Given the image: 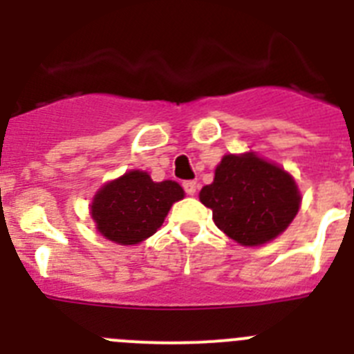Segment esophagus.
Segmentation results:
<instances>
[{
  "mask_svg": "<svg viewBox=\"0 0 354 354\" xmlns=\"http://www.w3.org/2000/svg\"><path fill=\"white\" fill-rule=\"evenodd\" d=\"M183 187H184V192L187 193V195H195L196 193V187H198V183H196V180H186V183L183 184Z\"/></svg>",
  "mask_w": 354,
  "mask_h": 354,
  "instance_id": "esophagus-1",
  "label": "esophagus"
}]
</instances>
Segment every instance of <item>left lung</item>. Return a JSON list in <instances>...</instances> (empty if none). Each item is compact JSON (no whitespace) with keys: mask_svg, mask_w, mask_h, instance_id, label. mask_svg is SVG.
Segmentation results:
<instances>
[{"mask_svg":"<svg viewBox=\"0 0 354 354\" xmlns=\"http://www.w3.org/2000/svg\"><path fill=\"white\" fill-rule=\"evenodd\" d=\"M200 202L212 211L216 227L243 246H259L286 230L298 214L301 195L278 165L253 152L223 156L214 180Z\"/></svg>","mask_w":354,"mask_h":354,"instance_id":"8db88e82","label":"left lung"}]
</instances>
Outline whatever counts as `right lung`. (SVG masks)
<instances>
[{
	"label": "right lung",
	"mask_w": 354,
	"mask_h": 354,
	"mask_svg": "<svg viewBox=\"0 0 354 354\" xmlns=\"http://www.w3.org/2000/svg\"><path fill=\"white\" fill-rule=\"evenodd\" d=\"M184 189L175 180L154 183L142 170H133L104 184L93 196L90 214L97 230L118 245H138L156 234Z\"/></svg>",
	"instance_id": "1"
}]
</instances>
